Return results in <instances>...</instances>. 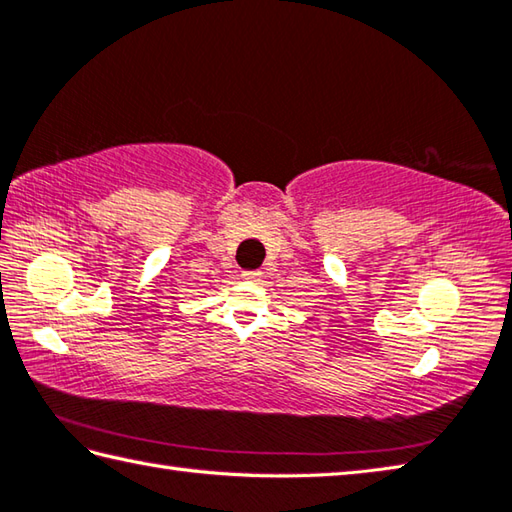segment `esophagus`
<instances>
[{"mask_svg": "<svg viewBox=\"0 0 512 512\" xmlns=\"http://www.w3.org/2000/svg\"><path fill=\"white\" fill-rule=\"evenodd\" d=\"M242 277L248 279V282H259L262 279V270H246Z\"/></svg>", "mask_w": 512, "mask_h": 512, "instance_id": "1", "label": "esophagus"}]
</instances>
